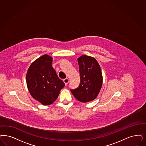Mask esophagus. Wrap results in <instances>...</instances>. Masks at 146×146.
<instances>
[{
  "label": "esophagus",
  "instance_id": "1",
  "mask_svg": "<svg viewBox=\"0 0 146 146\" xmlns=\"http://www.w3.org/2000/svg\"><path fill=\"white\" fill-rule=\"evenodd\" d=\"M63 82H64L65 85L66 86L69 83V80L68 78H66L63 80Z\"/></svg>",
  "mask_w": 146,
  "mask_h": 146
}]
</instances>
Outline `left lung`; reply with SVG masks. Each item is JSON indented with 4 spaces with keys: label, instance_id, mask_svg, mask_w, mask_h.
<instances>
[{
    "label": "left lung",
    "instance_id": "left-lung-1",
    "mask_svg": "<svg viewBox=\"0 0 146 146\" xmlns=\"http://www.w3.org/2000/svg\"><path fill=\"white\" fill-rule=\"evenodd\" d=\"M80 83L78 88L71 89L76 98L81 102H88L97 97L102 85L101 68L94 58L82 55L78 58Z\"/></svg>",
    "mask_w": 146,
    "mask_h": 146
}]
</instances>
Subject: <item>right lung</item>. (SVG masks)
Returning a JSON list of instances; mask_svg holds the SVG:
<instances>
[{"label":"right lung","instance_id":"add662e5","mask_svg":"<svg viewBox=\"0 0 146 146\" xmlns=\"http://www.w3.org/2000/svg\"><path fill=\"white\" fill-rule=\"evenodd\" d=\"M52 58L44 54L30 66L27 74V88L35 100L44 106L52 104L65 86L52 66Z\"/></svg>","mask_w":146,"mask_h":146}]
</instances>
